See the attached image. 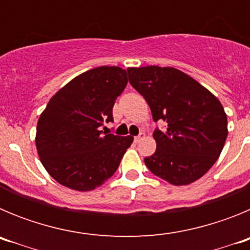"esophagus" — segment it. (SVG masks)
Masks as SVG:
<instances>
[{
    "label": "esophagus",
    "instance_id": "obj_1",
    "mask_svg": "<svg viewBox=\"0 0 250 250\" xmlns=\"http://www.w3.org/2000/svg\"><path fill=\"white\" fill-rule=\"evenodd\" d=\"M144 139H145V132H140V134L135 138V143H140V141L144 140Z\"/></svg>",
    "mask_w": 250,
    "mask_h": 250
}]
</instances>
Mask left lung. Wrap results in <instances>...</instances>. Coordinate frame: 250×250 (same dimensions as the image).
Listing matches in <instances>:
<instances>
[{
	"label": "left lung",
	"instance_id": "8db88e82",
	"mask_svg": "<svg viewBox=\"0 0 250 250\" xmlns=\"http://www.w3.org/2000/svg\"><path fill=\"white\" fill-rule=\"evenodd\" d=\"M129 81L149 104L156 150L144 159L154 175L173 185H188L214 165L228 136V120L220 101L193 77L174 67H129Z\"/></svg>",
	"mask_w": 250,
	"mask_h": 250
}]
</instances>
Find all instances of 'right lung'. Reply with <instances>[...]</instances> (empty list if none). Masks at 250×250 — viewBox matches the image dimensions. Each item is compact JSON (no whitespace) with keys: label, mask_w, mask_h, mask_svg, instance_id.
<instances>
[{"label":"right lung","mask_w":250,"mask_h":250,"mask_svg":"<svg viewBox=\"0 0 250 250\" xmlns=\"http://www.w3.org/2000/svg\"><path fill=\"white\" fill-rule=\"evenodd\" d=\"M127 83L118 66H100L72 79L50 99L37 121L36 149L48 174L66 188L94 190L111 178L134 138L103 134Z\"/></svg>","instance_id":"1"}]
</instances>
